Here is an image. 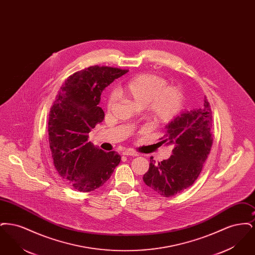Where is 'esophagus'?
I'll list each match as a JSON object with an SVG mask.
<instances>
[{
  "mask_svg": "<svg viewBox=\"0 0 255 255\" xmlns=\"http://www.w3.org/2000/svg\"><path fill=\"white\" fill-rule=\"evenodd\" d=\"M122 155H123V156H132V157H135V156H137V154H136L135 152L131 151V150H126V151L122 152Z\"/></svg>",
  "mask_w": 255,
  "mask_h": 255,
  "instance_id": "esophagus-1",
  "label": "esophagus"
}]
</instances>
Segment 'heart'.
Masks as SVG:
<instances>
[{"label": "heart", "instance_id": "1", "mask_svg": "<svg viewBox=\"0 0 255 255\" xmlns=\"http://www.w3.org/2000/svg\"><path fill=\"white\" fill-rule=\"evenodd\" d=\"M166 85V80L161 76L141 73L121 86L119 94L131 98L138 106L144 107L151 121L168 123L181 112L182 96L179 88ZM117 98L115 92L110 94L108 108L113 106Z\"/></svg>", "mask_w": 255, "mask_h": 255}]
</instances>
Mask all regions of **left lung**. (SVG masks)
I'll return each mask as SVG.
<instances>
[{"label": "left lung", "instance_id": "8db88e82", "mask_svg": "<svg viewBox=\"0 0 255 255\" xmlns=\"http://www.w3.org/2000/svg\"><path fill=\"white\" fill-rule=\"evenodd\" d=\"M212 112L206 97L196 109L183 111L166 125L160 143L172 147L168 159L150 158L143 175L147 186L163 197L182 193L190 187L203 169L212 146Z\"/></svg>", "mask_w": 255, "mask_h": 255}]
</instances>
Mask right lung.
<instances>
[{
    "label": "right lung",
    "instance_id": "right-lung-1",
    "mask_svg": "<svg viewBox=\"0 0 255 255\" xmlns=\"http://www.w3.org/2000/svg\"><path fill=\"white\" fill-rule=\"evenodd\" d=\"M127 72L93 66L73 73L50 108L48 131L53 163L61 178L75 190L90 192L102 186L121 162L117 152H104L88 137L104 120L98 106L103 90Z\"/></svg>",
    "mask_w": 255,
    "mask_h": 255
}]
</instances>
